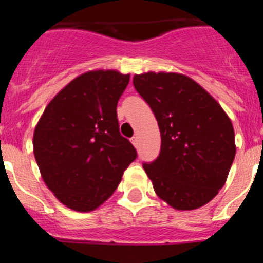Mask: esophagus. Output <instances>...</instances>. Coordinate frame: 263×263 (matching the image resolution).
Segmentation results:
<instances>
[{
	"label": "esophagus",
	"instance_id": "34e87169",
	"mask_svg": "<svg viewBox=\"0 0 263 263\" xmlns=\"http://www.w3.org/2000/svg\"><path fill=\"white\" fill-rule=\"evenodd\" d=\"M131 143L134 144L135 147L137 146V144H138V137H137V136H135V137H132V138H131Z\"/></svg>",
	"mask_w": 263,
	"mask_h": 263
}]
</instances>
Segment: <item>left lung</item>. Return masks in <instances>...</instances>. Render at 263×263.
<instances>
[{
  "label": "left lung",
  "instance_id": "8db88e82",
  "mask_svg": "<svg viewBox=\"0 0 263 263\" xmlns=\"http://www.w3.org/2000/svg\"><path fill=\"white\" fill-rule=\"evenodd\" d=\"M134 85L152 108L161 131L158 158L143 164L156 194L177 210L208 204L226 183L236 153L230 117L184 74H135Z\"/></svg>",
  "mask_w": 263,
  "mask_h": 263
}]
</instances>
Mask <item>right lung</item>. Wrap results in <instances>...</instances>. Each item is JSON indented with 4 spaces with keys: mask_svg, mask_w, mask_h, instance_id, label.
I'll return each instance as SVG.
<instances>
[{
    "mask_svg": "<svg viewBox=\"0 0 263 263\" xmlns=\"http://www.w3.org/2000/svg\"><path fill=\"white\" fill-rule=\"evenodd\" d=\"M129 74L96 69L77 77L50 100L35 125L33 152L41 176L63 205L89 213L107 200L137 157L117 121Z\"/></svg>",
    "mask_w": 263,
    "mask_h": 263,
    "instance_id": "obj_1",
    "label": "right lung"
}]
</instances>
